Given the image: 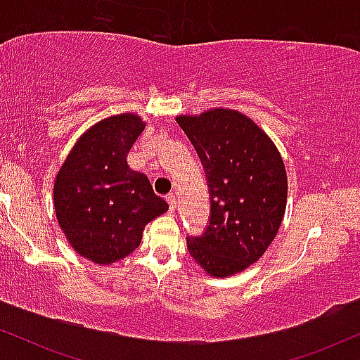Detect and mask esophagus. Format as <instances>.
Returning <instances> with one entry per match:
<instances>
[{"mask_svg": "<svg viewBox=\"0 0 360 360\" xmlns=\"http://www.w3.org/2000/svg\"><path fill=\"white\" fill-rule=\"evenodd\" d=\"M166 201L169 203V212L174 213L176 212V196L172 193H169L166 196Z\"/></svg>", "mask_w": 360, "mask_h": 360, "instance_id": "obj_1", "label": "esophagus"}]
</instances>
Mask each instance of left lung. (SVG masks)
Instances as JSON below:
<instances>
[{"mask_svg":"<svg viewBox=\"0 0 360 360\" xmlns=\"http://www.w3.org/2000/svg\"><path fill=\"white\" fill-rule=\"evenodd\" d=\"M208 177L212 218L188 250L208 276L229 278L262 257L286 212L283 157L254 120L232 108L177 115Z\"/></svg>","mask_w":360,"mask_h":360,"instance_id":"obj_1","label":"left lung"}]
</instances>
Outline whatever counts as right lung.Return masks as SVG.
Returning <instances> with one entry per match:
<instances>
[{"mask_svg": "<svg viewBox=\"0 0 360 360\" xmlns=\"http://www.w3.org/2000/svg\"><path fill=\"white\" fill-rule=\"evenodd\" d=\"M143 128L134 111L100 120L76 140L53 181V210L65 240L100 266L131 254L147 223L169 210L148 177L128 166Z\"/></svg>", "mask_w": 360, "mask_h": 360, "instance_id": "1", "label": "right lung"}]
</instances>
